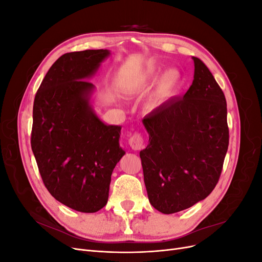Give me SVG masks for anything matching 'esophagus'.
Wrapping results in <instances>:
<instances>
[{
    "instance_id": "esophagus-1",
    "label": "esophagus",
    "mask_w": 262,
    "mask_h": 262,
    "mask_svg": "<svg viewBox=\"0 0 262 262\" xmlns=\"http://www.w3.org/2000/svg\"><path fill=\"white\" fill-rule=\"evenodd\" d=\"M129 144L132 149L139 150L144 147V137L141 132H134L129 139Z\"/></svg>"
}]
</instances>
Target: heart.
<instances>
[{
	"mask_svg": "<svg viewBox=\"0 0 262 262\" xmlns=\"http://www.w3.org/2000/svg\"><path fill=\"white\" fill-rule=\"evenodd\" d=\"M157 75L156 70H149L145 75L146 80H154ZM181 83V74L178 70L170 69L163 74L160 83L157 86L156 98L157 99H167L175 95L178 87Z\"/></svg>",
	"mask_w": 262,
	"mask_h": 262,
	"instance_id": "obj_1",
	"label": "heart"
}]
</instances>
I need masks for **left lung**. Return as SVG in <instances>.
<instances>
[{"instance_id":"obj_1","label":"left lung","mask_w":262,"mask_h":262,"mask_svg":"<svg viewBox=\"0 0 262 262\" xmlns=\"http://www.w3.org/2000/svg\"><path fill=\"white\" fill-rule=\"evenodd\" d=\"M192 85L181 98L144 119L148 145L140 152L149 203L164 214L205 199L219 182L228 147L226 99L195 57Z\"/></svg>"}]
</instances>
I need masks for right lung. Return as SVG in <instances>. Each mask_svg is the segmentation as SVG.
Returning a JSON list of instances; mask_svg holds the SVG:
<instances>
[{
	"label": "right lung",
	"instance_id": "add662e5",
	"mask_svg": "<svg viewBox=\"0 0 262 262\" xmlns=\"http://www.w3.org/2000/svg\"><path fill=\"white\" fill-rule=\"evenodd\" d=\"M108 55L104 49L61 55L34 100L30 143L43 184L54 199L84 213L107 204L113 170L124 155L121 126L101 122L90 106L94 85L86 78Z\"/></svg>",
	"mask_w": 262,
	"mask_h": 262
}]
</instances>
